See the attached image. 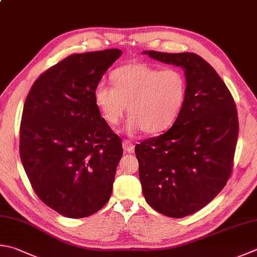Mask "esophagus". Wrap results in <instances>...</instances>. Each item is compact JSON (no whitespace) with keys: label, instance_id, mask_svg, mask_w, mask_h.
Returning a JSON list of instances; mask_svg holds the SVG:
<instances>
[{"label":"esophagus","instance_id":"1","mask_svg":"<svg viewBox=\"0 0 257 257\" xmlns=\"http://www.w3.org/2000/svg\"><path fill=\"white\" fill-rule=\"evenodd\" d=\"M122 148L125 153H130L133 154L135 152V146L134 144L130 142V140H123L122 142Z\"/></svg>","mask_w":257,"mask_h":257}]
</instances>
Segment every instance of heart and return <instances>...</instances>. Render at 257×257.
I'll return each instance as SVG.
<instances>
[{
    "label": "heart",
    "mask_w": 257,
    "mask_h": 257,
    "mask_svg": "<svg viewBox=\"0 0 257 257\" xmlns=\"http://www.w3.org/2000/svg\"><path fill=\"white\" fill-rule=\"evenodd\" d=\"M113 87L100 82L94 89V103L104 121L115 125L127 109L125 130L159 134L168 129L182 111L186 98L183 73L175 69L135 63L118 68L111 75Z\"/></svg>",
    "instance_id": "b5f03b06"
}]
</instances>
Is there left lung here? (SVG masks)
<instances>
[{
    "label": "left lung",
    "instance_id": "1",
    "mask_svg": "<svg viewBox=\"0 0 257 257\" xmlns=\"http://www.w3.org/2000/svg\"><path fill=\"white\" fill-rule=\"evenodd\" d=\"M143 53L185 71V103L172 128L135 147L146 202L160 214L185 217L212 202L232 174L237 110L223 80L199 55Z\"/></svg>",
    "mask_w": 257,
    "mask_h": 257
}]
</instances>
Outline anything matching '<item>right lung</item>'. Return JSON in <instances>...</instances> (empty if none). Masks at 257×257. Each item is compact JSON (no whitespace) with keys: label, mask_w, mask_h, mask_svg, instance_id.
Returning a JSON list of instances; mask_svg holds the SVG:
<instances>
[{"label":"right lung","mask_w":257,"mask_h":257,"mask_svg":"<svg viewBox=\"0 0 257 257\" xmlns=\"http://www.w3.org/2000/svg\"><path fill=\"white\" fill-rule=\"evenodd\" d=\"M121 50L71 54L35 80L20 127V157L42 202L70 218L97 213L112 193L121 139L93 92Z\"/></svg>","instance_id":"add662e5"}]
</instances>
